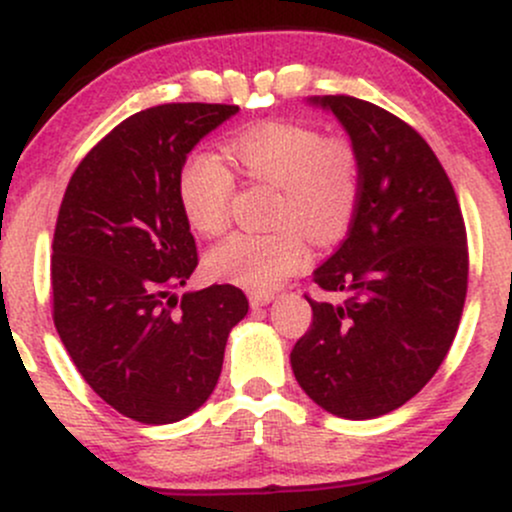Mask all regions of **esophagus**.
Returning <instances> with one entry per match:
<instances>
[{
    "label": "esophagus",
    "mask_w": 512,
    "mask_h": 512,
    "mask_svg": "<svg viewBox=\"0 0 512 512\" xmlns=\"http://www.w3.org/2000/svg\"><path fill=\"white\" fill-rule=\"evenodd\" d=\"M274 301V293L260 291V293H250V305L252 308H262V305H269Z\"/></svg>",
    "instance_id": "1"
}]
</instances>
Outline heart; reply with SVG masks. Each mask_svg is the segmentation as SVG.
<instances>
[{"label":"heart","mask_w":512,"mask_h":512,"mask_svg":"<svg viewBox=\"0 0 512 512\" xmlns=\"http://www.w3.org/2000/svg\"><path fill=\"white\" fill-rule=\"evenodd\" d=\"M231 154L250 180L274 187L269 233H233L207 252V272L250 291H269L310 260L308 240L339 238L354 219L361 195V161L354 144L322 137L298 122H262L231 142ZM233 175L207 149L187 154L178 170V204L199 236L228 226Z\"/></svg>","instance_id":"obj_1"}]
</instances>
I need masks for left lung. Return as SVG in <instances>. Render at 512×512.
Instances as JSON below:
<instances>
[{
	"label": "left lung",
	"mask_w": 512,
	"mask_h": 512,
	"mask_svg": "<svg viewBox=\"0 0 512 512\" xmlns=\"http://www.w3.org/2000/svg\"><path fill=\"white\" fill-rule=\"evenodd\" d=\"M361 161L344 243L313 272L322 291L291 368L317 407L375 419L409 402L448 356L467 296V231L452 182L416 129L351 96H313Z\"/></svg>",
	"instance_id": "left-lung-1"
}]
</instances>
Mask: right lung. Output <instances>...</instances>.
<instances>
[{
    "label": "right lung",
    "mask_w": 512,
    "mask_h": 512,
    "mask_svg": "<svg viewBox=\"0 0 512 512\" xmlns=\"http://www.w3.org/2000/svg\"><path fill=\"white\" fill-rule=\"evenodd\" d=\"M236 113L221 103L142 110L88 151L64 192L52 240L57 334L91 390L139 424H173L202 407L228 332L248 315L231 284L173 296L197 267L178 170Z\"/></svg>",
    "instance_id": "add662e5"
}]
</instances>
